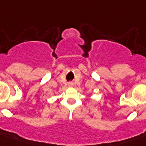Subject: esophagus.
I'll use <instances>...</instances> for the list:
<instances>
[{
	"label": "esophagus",
	"mask_w": 146,
	"mask_h": 146,
	"mask_svg": "<svg viewBox=\"0 0 146 146\" xmlns=\"http://www.w3.org/2000/svg\"><path fill=\"white\" fill-rule=\"evenodd\" d=\"M68 86H73V83H72V82H69Z\"/></svg>",
	"instance_id": "34e87169"
}]
</instances>
